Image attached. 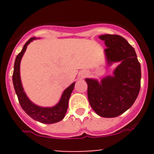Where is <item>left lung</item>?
Listing matches in <instances>:
<instances>
[{
  "instance_id": "left-lung-1",
  "label": "left lung",
  "mask_w": 154,
  "mask_h": 154,
  "mask_svg": "<svg viewBox=\"0 0 154 154\" xmlns=\"http://www.w3.org/2000/svg\"><path fill=\"white\" fill-rule=\"evenodd\" d=\"M104 40L109 64L121 61L114 76L105 77L100 83L85 79L88 97L92 109L103 117H116L132 106L140 89L141 69L135 49L118 35L99 36Z\"/></svg>"
}]
</instances>
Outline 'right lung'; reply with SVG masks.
Masks as SVG:
<instances>
[{
  "label": "right lung",
  "mask_w": 154,
  "mask_h": 154,
  "mask_svg": "<svg viewBox=\"0 0 154 154\" xmlns=\"http://www.w3.org/2000/svg\"><path fill=\"white\" fill-rule=\"evenodd\" d=\"M35 39H36L35 38H31L29 39L24 44L22 51L16 57L13 77H12L15 92L18 97V100L23 110L25 111L31 118L44 124L56 123L62 120L66 114L67 109H68L69 99L70 95H71L72 92L75 87V82L72 83L69 87L67 88L63 91L59 102L57 103V105L54 107H40L32 103L29 98L26 97L22 88V82H21L20 61L23 55L25 52L27 45Z\"/></svg>",
  "instance_id": "right-lung-1"
}]
</instances>
